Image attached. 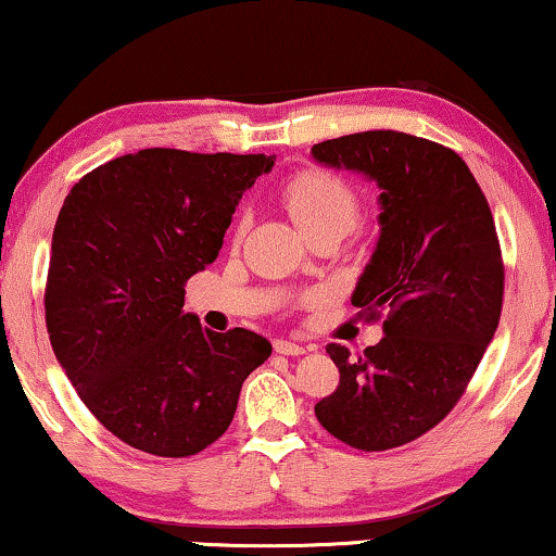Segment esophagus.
Here are the masks:
<instances>
[{
  "instance_id": "1",
  "label": "esophagus",
  "mask_w": 556,
  "mask_h": 556,
  "mask_svg": "<svg viewBox=\"0 0 556 556\" xmlns=\"http://www.w3.org/2000/svg\"><path fill=\"white\" fill-rule=\"evenodd\" d=\"M273 349H276L278 354H286V356H301V354H306V346L295 344V341H286V339H276V341H273Z\"/></svg>"
}]
</instances>
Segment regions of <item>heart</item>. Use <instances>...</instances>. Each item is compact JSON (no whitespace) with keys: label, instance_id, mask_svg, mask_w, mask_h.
I'll return each instance as SVG.
<instances>
[{"label":"heart","instance_id":"heart-1","mask_svg":"<svg viewBox=\"0 0 556 556\" xmlns=\"http://www.w3.org/2000/svg\"><path fill=\"white\" fill-rule=\"evenodd\" d=\"M283 202L306 235L331 225L352 230L359 217V200L354 189L337 174L321 169L295 174L283 187Z\"/></svg>","mask_w":556,"mask_h":556}]
</instances>
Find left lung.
I'll list each match as a JSON object with an SVG mask.
<instances>
[{
  "instance_id": "obj_1",
  "label": "left lung",
  "mask_w": 556,
  "mask_h": 556,
  "mask_svg": "<svg viewBox=\"0 0 556 556\" xmlns=\"http://www.w3.org/2000/svg\"><path fill=\"white\" fill-rule=\"evenodd\" d=\"M311 156L379 187V240L352 303L387 316L362 356L326 349L341 377L316 417L341 443L390 451L451 413L496 333V225L468 164L435 141L387 128L321 141Z\"/></svg>"
}]
</instances>
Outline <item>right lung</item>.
I'll return each mask as SVG.
<instances>
[{
  "mask_svg": "<svg viewBox=\"0 0 556 556\" xmlns=\"http://www.w3.org/2000/svg\"><path fill=\"white\" fill-rule=\"evenodd\" d=\"M276 156L141 149L65 197L45 291L52 352L98 422L136 451L187 458L230 428L273 346L204 329L185 283L217 261L242 192Z\"/></svg>",
  "mask_w": 556,
  "mask_h": 556,
  "instance_id": "right-lung-1",
  "label": "right lung"
}]
</instances>
